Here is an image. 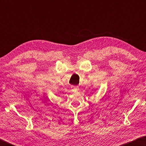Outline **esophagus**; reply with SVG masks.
Instances as JSON below:
<instances>
[{
    "instance_id": "34e87169",
    "label": "esophagus",
    "mask_w": 146,
    "mask_h": 146,
    "mask_svg": "<svg viewBox=\"0 0 146 146\" xmlns=\"http://www.w3.org/2000/svg\"><path fill=\"white\" fill-rule=\"evenodd\" d=\"M73 89L75 90H78V86H73Z\"/></svg>"
}]
</instances>
